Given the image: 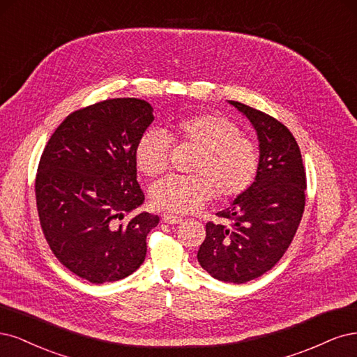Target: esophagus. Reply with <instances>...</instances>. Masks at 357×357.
Here are the masks:
<instances>
[{
  "label": "esophagus",
  "instance_id": "34e87169",
  "mask_svg": "<svg viewBox=\"0 0 357 357\" xmlns=\"http://www.w3.org/2000/svg\"><path fill=\"white\" fill-rule=\"evenodd\" d=\"M163 222L166 224H179L182 222V218L176 215H163Z\"/></svg>",
  "mask_w": 357,
  "mask_h": 357
}]
</instances>
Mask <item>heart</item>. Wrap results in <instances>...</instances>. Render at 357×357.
Listing matches in <instances>:
<instances>
[{"label":"heart","instance_id":"b5f03b06","mask_svg":"<svg viewBox=\"0 0 357 357\" xmlns=\"http://www.w3.org/2000/svg\"><path fill=\"white\" fill-rule=\"evenodd\" d=\"M170 136L199 149L191 165L192 176H167L149 188L157 209L169 213H192L211 202L216 192L222 200L246 192L258 172V151L240 129L224 117L202 114L172 124ZM169 136L145 132L136 144V166L146 176H158L169 167Z\"/></svg>","mask_w":357,"mask_h":357}]
</instances>
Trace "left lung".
<instances>
[{
	"label": "left lung",
	"instance_id": "1",
	"mask_svg": "<svg viewBox=\"0 0 357 357\" xmlns=\"http://www.w3.org/2000/svg\"><path fill=\"white\" fill-rule=\"evenodd\" d=\"M254 126L259 160L254 183L218 216L231 227L206 224L197 259L212 278L246 283L271 270L283 257L301 222L305 172L300 146L280 121L245 103L228 100Z\"/></svg>",
	"mask_w": 357,
	"mask_h": 357
}]
</instances>
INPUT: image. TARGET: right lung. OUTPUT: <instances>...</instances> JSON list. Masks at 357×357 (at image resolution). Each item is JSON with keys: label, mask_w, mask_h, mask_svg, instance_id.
<instances>
[{"label": "right lung", "mask_w": 357, "mask_h": 357, "mask_svg": "<svg viewBox=\"0 0 357 357\" xmlns=\"http://www.w3.org/2000/svg\"><path fill=\"white\" fill-rule=\"evenodd\" d=\"M142 99H108L68 116L45 145L36 179L40 224L63 266L91 283L128 278L146 255L158 216L144 203L135 149L154 121Z\"/></svg>", "instance_id": "right-lung-1"}]
</instances>
